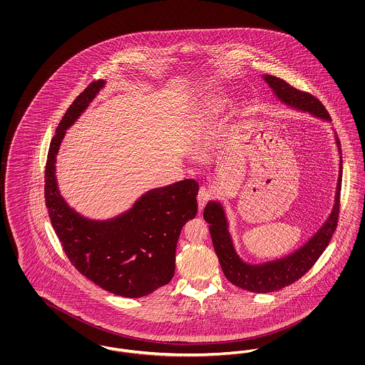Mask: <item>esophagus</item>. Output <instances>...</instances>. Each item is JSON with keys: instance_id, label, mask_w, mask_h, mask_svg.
I'll use <instances>...</instances> for the list:
<instances>
[{"instance_id": "34e87169", "label": "esophagus", "mask_w": 365, "mask_h": 365, "mask_svg": "<svg viewBox=\"0 0 365 365\" xmlns=\"http://www.w3.org/2000/svg\"><path fill=\"white\" fill-rule=\"evenodd\" d=\"M209 200H212V192H210L208 189H205V187H201L200 191H198V195H197L198 209L202 210L204 207L207 205V202H208Z\"/></svg>"}]
</instances>
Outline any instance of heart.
Wrapping results in <instances>:
<instances>
[{
	"label": "heart",
	"instance_id": "obj_1",
	"mask_svg": "<svg viewBox=\"0 0 365 365\" xmlns=\"http://www.w3.org/2000/svg\"><path fill=\"white\" fill-rule=\"evenodd\" d=\"M226 106V97H223L222 94H217V93H209L202 101L201 109H202L204 115L217 116V115L225 112Z\"/></svg>",
	"mask_w": 365,
	"mask_h": 365
}]
</instances>
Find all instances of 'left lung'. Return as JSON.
I'll return each mask as SVG.
<instances>
[{
    "label": "left lung",
    "instance_id": "left-lung-1",
    "mask_svg": "<svg viewBox=\"0 0 365 365\" xmlns=\"http://www.w3.org/2000/svg\"><path fill=\"white\" fill-rule=\"evenodd\" d=\"M264 81L274 90L279 100L292 108L309 112L317 118L331 120L330 113L314 96L298 90L289 85L286 81L274 75H264ZM338 148H341L339 139H336ZM341 153V150H339ZM342 186V157L339 165L338 187L335 195V205L332 208L327 222L322 227L309 242L305 243L301 249L295 250L293 255L280 260L265 262L260 265L245 264L234 250L231 237L227 230V220L225 210L219 202L209 201L204 209V219L209 223V232L212 243L222 265L223 274L234 286L252 292V293H271L280 290L302 278L313 265L319 260L322 253L329 246L332 234L338 226L339 217V195Z\"/></svg>",
    "mask_w": 365,
    "mask_h": 365
}]
</instances>
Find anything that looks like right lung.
<instances>
[{"label": "right lung", "mask_w": 365, "mask_h": 365, "mask_svg": "<svg viewBox=\"0 0 365 365\" xmlns=\"http://www.w3.org/2000/svg\"><path fill=\"white\" fill-rule=\"evenodd\" d=\"M94 81L73 100L53 137L45 167V201L54 232L71 264L109 293L138 298L171 282L182 227L197 215L198 183L185 179L148 191L116 219L88 220L67 205L56 180V156L66 130L96 97Z\"/></svg>", "instance_id": "1"}]
</instances>
